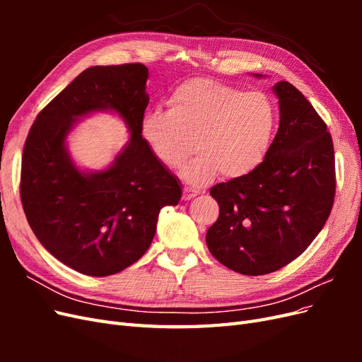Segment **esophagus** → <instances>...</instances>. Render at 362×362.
<instances>
[{
	"label": "esophagus",
	"mask_w": 362,
	"mask_h": 362,
	"mask_svg": "<svg viewBox=\"0 0 362 362\" xmlns=\"http://www.w3.org/2000/svg\"><path fill=\"white\" fill-rule=\"evenodd\" d=\"M199 194V190H196V189H192V187H184L182 189V198H184V201H190V199H193L194 196H198Z\"/></svg>",
	"instance_id": "esophagus-1"
}]
</instances>
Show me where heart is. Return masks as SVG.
<instances>
[{"instance_id":"obj_1","label":"heart","mask_w":362,"mask_h":362,"mask_svg":"<svg viewBox=\"0 0 362 362\" xmlns=\"http://www.w3.org/2000/svg\"><path fill=\"white\" fill-rule=\"evenodd\" d=\"M168 112L156 108L141 117L140 133L163 164L181 168V178L204 185L221 172L235 180L250 173L264 158L278 113L272 98L261 90L208 78L185 81L168 100Z\"/></svg>"}]
</instances>
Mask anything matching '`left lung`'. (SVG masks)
<instances>
[{
    "label": "left lung",
    "instance_id": "8db88e82",
    "mask_svg": "<svg viewBox=\"0 0 362 362\" xmlns=\"http://www.w3.org/2000/svg\"><path fill=\"white\" fill-rule=\"evenodd\" d=\"M273 92L281 119L264 160L210 190L221 211L206 246L218 262L247 276L276 272L303 254L335 198L334 144L323 119L288 81Z\"/></svg>",
    "mask_w": 362,
    "mask_h": 362
}]
</instances>
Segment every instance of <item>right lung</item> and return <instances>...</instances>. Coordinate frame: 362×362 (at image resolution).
Masks as SVG:
<instances>
[{"label":"right lung","instance_id":"add662e5","mask_svg":"<svg viewBox=\"0 0 362 362\" xmlns=\"http://www.w3.org/2000/svg\"><path fill=\"white\" fill-rule=\"evenodd\" d=\"M141 63L93 66L43 108L27 136L21 201L33 233L63 264L89 276H108L149 249L163 206L181 199L178 180L152 154L140 133L149 103ZM113 110L132 134L112 166L83 173L66 149L81 115Z\"/></svg>","mask_w":362,"mask_h":362}]
</instances>
